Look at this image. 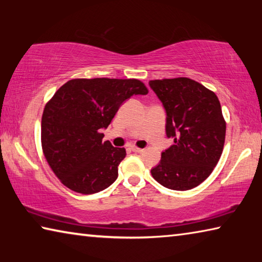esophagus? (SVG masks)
I'll use <instances>...</instances> for the list:
<instances>
[{"label":"esophagus","instance_id":"34e87169","mask_svg":"<svg viewBox=\"0 0 262 262\" xmlns=\"http://www.w3.org/2000/svg\"><path fill=\"white\" fill-rule=\"evenodd\" d=\"M130 149H132V151L137 152V154H141V152H143V151H144L143 149H141V148H137V147H132Z\"/></svg>","mask_w":262,"mask_h":262}]
</instances>
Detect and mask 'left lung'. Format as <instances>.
<instances>
[{
  "label": "left lung",
  "instance_id": "obj_1",
  "mask_svg": "<svg viewBox=\"0 0 262 262\" xmlns=\"http://www.w3.org/2000/svg\"><path fill=\"white\" fill-rule=\"evenodd\" d=\"M149 85L166 111V136L174 142L151 174L166 188L192 189L210 176L223 151L227 123L220 100L187 77L154 79Z\"/></svg>",
  "mask_w": 262,
  "mask_h": 262
}]
</instances>
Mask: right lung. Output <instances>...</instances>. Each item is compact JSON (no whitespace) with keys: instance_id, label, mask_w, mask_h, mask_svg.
<instances>
[{"instance_id":"1","label":"right lung","mask_w":262,"mask_h":262,"mask_svg":"<svg viewBox=\"0 0 262 262\" xmlns=\"http://www.w3.org/2000/svg\"><path fill=\"white\" fill-rule=\"evenodd\" d=\"M147 94V86L135 78H75L55 92L43 108L41 147L66 187L94 194L117 180L126 149L103 142L100 129L108 127L126 99Z\"/></svg>"}]
</instances>
